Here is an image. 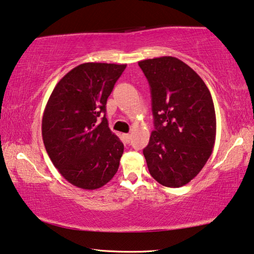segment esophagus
Segmentation results:
<instances>
[{
    "mask_svg": "<svg viewBox=\"0 0 254 254\" xmlns=\"http://www.w3.org/2000/svg\"><path fill=\"white\" fill-rule=\"evenodd\" d=\"M123 138L125 140V143L129 144L130 140H131V135L130 134H123Z\"/></svg>",
    "mask_w": 254,
    "mask_h": 254,
    "instance_id": "1",
    "label": "esophagus"
}]
</instances>
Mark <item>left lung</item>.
<instances>
[{
  "label": "left lung",
  "instance_id": "8db88e82",
  "mask_svg": "<svg viewBox=\"0 0 254 254\" xmlns=\"http://www.w3.org/2000/svg\"><path fill=\"white\" fill-rule=\"evenodd\" d=\"M138 64L150 87L155 125L143 150L148 171L159 184L181 188L201 172L214 147L216 117L211 92L177 58H155Z\"/></svg>",
  "mask_w": 254,
  "mask_h": 254
}]
</instances>
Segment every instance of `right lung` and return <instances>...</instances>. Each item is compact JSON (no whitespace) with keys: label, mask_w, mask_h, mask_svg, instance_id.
<instances>
[{"label":"right lung","mask_w":254,"mask_h":254,"mask_svg":"<svg viewBox=\"0 0 254 254\" xmlns=\"http://www.w3.org/2000/svg\"><path fill=\"white\" fill-rule=\"evenodd\" d=\"M126 65L79 64L57 83L47 102L44 147L60 174L79 189H99L118 171L124 144L108 127L106 104Z\"/></svg>","instance_id":"right-lung-1"}]
</instances>
